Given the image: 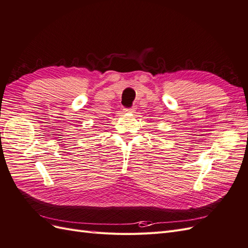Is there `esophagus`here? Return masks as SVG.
I'll return each mask as SVG.
<instances>
[{
  "instance_id": "34e87169",
  "label": "esophagus",
  "mask_w": 248,
  "mask_h": 248,
  "mask_svg": "<svg viewBox=\"0 0 248 248\" xmlns=\"http://www.w3.org/2000/svg\"><path fill=\"white\" fill-rule=\"evenodd\" d=\"M134 109H136V108H124V111H125V112H127V114H133V112L136 111Z\"/></svg>"
}]
</instances>
